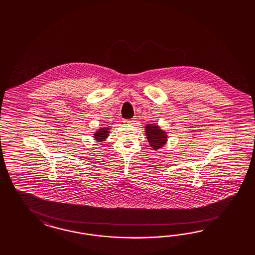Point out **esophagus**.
<instances>
[{
	"instance_id": "esophagus-1",
	"label": "esophagus",
	"mask_w": 255,
	"mask_h": 255,
	"mask_svg": "<svg viewBox=\"0 0 255 255\" xmlns=\"http://www.w3.org/2000/svg\"><path fill=\"white\" fill-rule=\"evenodd\" d=\"M134 120H135V119H131V120H124V124H125V125H131V124L134 123Z\"/></svg>"
}]
</instances>
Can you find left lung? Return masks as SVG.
<instances>
[{
  "mask_svg": "<svg viewBox=\"0 0 255 255\" xmlns=\"http://www.w3.org/2000/svg\"><path fill=\"white\" fill-rule=\"evenodd\" d=\"M145 132L149 146L155 151L164 147L168 141L167 131L162 130L157 124H147L145 125Z\"/></svg>",
  "mask_w": 255,
  "mask_h": 255,
  "instance_id": "1",
  "label": "left lung"
}]
</instances>
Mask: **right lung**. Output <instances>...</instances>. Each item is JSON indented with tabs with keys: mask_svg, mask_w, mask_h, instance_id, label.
Instances as JSON below:
<instances>
[{
	"mask_svg": "<svg viewBox=\"0 0 255 255\" xmlns=\"http://www.w3.org/2000/svg\"><path fill=\"white\" fill-rule=\"evenodd\" d=\"M110 129H111L110 126L99 127V129H97L96 131L93 132V139L96 141V143L98 145H101L102 143H105V141L109 136Z\"/></svg>",
	"mask_w": 255,
	"mask_h": 255,
	"instance_id": "1",
	"label": "right lung"
}]
</instances>
